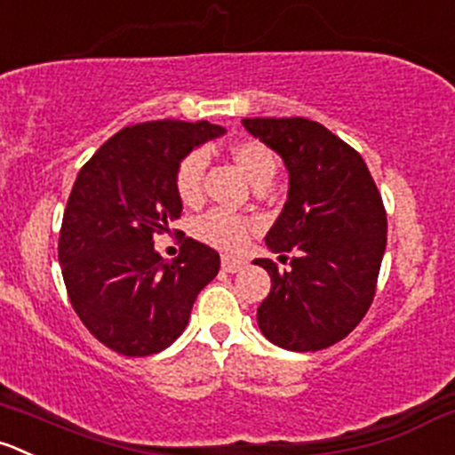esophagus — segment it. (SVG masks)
Segmentation results:
<instances>
[{
	"label": "esophagus",
	"mask_w": 455,
	"mask_h": 455,
	"mask_svg": "<svg viewBox=\"0 0 455 455\" xmlns=\"http://www.w3.org/2000/svg\"><path fill=\"white\" fill-rule=\"evenodd\" d=\"M242 267H244V262H242V259L231 258V255H224L222 258V268L227 273H237Z\"/></svg>",
	"instance_id": "34e87169"
}]
</instances>
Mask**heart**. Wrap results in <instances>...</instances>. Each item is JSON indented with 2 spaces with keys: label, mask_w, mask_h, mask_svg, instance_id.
<instances>
[{
  "label": "heart",
  "mask_w": 455,
  "mask_h": 455,
  "mask_svg": "<svg viewBox=\"0 0 455 455\" xmlns=\"http://www.w3.org/2000/svg\"><path fill=\"white\" fill-rule=\"evenodd\" d=\"M233 162L240 166L242 173L258 187L268 182L275 175L277 162L271 148L255 140H242L231 148ZM204 175H206V157L204 153L193 151L184 157L175 171V193L184 206H197L204 197ZM253 220L242 218V215L228 213V211L213 209L209 213L200 215L193 222V235L204 244L215 246L227 253H240L246 246L251 231H253Z\"/></svg>",
  "instance_id": "heart-1"
}]
</instances>
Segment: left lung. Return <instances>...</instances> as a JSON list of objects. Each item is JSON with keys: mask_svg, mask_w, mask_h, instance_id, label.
I'll return each mask as SVG.
<instances>
[{"mask_svg": "<svg viewBox=\"0 0 455 455\" xmlns=\"http://www.w3.org/2000/svg\"><path fill=\"white\" fill-rule=\"evenodd\" d=\"M244 129L284 160L289 196L267 233L289 271L262 258L271 293L258 307L264 338L289 351H320L351 333L376 295L387 246L380 191L355 148L304 117H244Z\"/></svg>", "mask_w": 455, "mask_h": 455, "instance_id": "obj_1", "label": "left lung"}]
</instances>
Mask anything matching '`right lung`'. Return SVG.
Returning a JSON list of instances; mask_svg holds the SVG:
<instances>
[{"label": "right lung", "instance_id": "add662e5", "mask_svg": "<svg viewBox=\"0 0 455 455\" xmlns=\"http://www.w3.org/2000/svg\"><path fill=\"white\" fill-rule=\"evenodd\" d=\"M220 135L222 126L209 122L126 126L75 180L57 249L61 275L84 326L117 354L142 358L173 345L197 293L218 275L215 249L187 237L166 262L153 235L182 213L178 164Z\"/></svg>", "mask_w": 455, "mask_h": 455}]
</instances>
